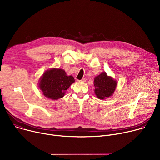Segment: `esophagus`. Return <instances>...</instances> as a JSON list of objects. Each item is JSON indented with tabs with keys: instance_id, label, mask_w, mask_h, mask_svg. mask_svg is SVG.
I'll return each mask as SVG.
<instances>
[{
	"instance_id": "1",
	"label": "esophagus",
	"mask_w": 160,
	"mask_h": 160,
	"mask_svg": "<svg viewBox=\"0 0 160 160\" xmlns=\"http://www.w3.org/2000/svg\"><path fill=\"white\" fill-rule=\"evenodd\" d=\"M86 80H87V79L85 78H83L82 80H79L80 82H86Z\"/></svg>"
}]
</instances>
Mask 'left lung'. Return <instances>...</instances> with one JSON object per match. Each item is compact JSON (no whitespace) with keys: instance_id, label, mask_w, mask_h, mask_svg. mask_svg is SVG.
Masks as SVG:
<instances>
[{"instance_id":"obj_1","label":"left lung","mask_w":160,"mask_h":160,"mask_svg":"<svg viewBox=\"0 0 160 160\" xmlns=\"http://www.w3.org/2000/svg\"><path fill=\"white\" fill-rule=\"evenodd\" d=\"M117 84V82L112 77L108 76L106 72H102L94 78L95 94L100 99H106L113 95Z\"/></svg>"}]
</instances>
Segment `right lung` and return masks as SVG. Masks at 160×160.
I'll return each instance as SVG.
<instances>
[{
    "label": "right lung",
    "mask_w": 160,
    "mask_h": 160,
    "mask_svg": "<svg viewBox=\"0 0 160 160\" xmlns=\"http://www.w3.org/2000/svg\"><path fill=\"white\" fill-rule=\"evenodd\" d=\"M73 77L68 76L62 69L47 70L39 82V88L44 96L52 99L62 98L69 86L75 82Z\"/></svg>",
    "instance_id": "right-lung-1"
}]
</instances>
